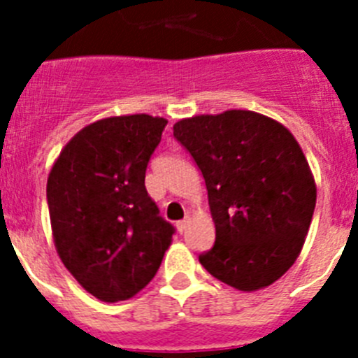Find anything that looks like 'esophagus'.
Instances as JSON below:
<instances>
[{
	"label": "esophagus",
	"mask_w": 358,
	"mask_h": 358,
	"mask_svg": "<svg viewBox=\"0 0 358 358\" xmlns=\"http://www.w3.org/2000/svg\"><path fill=\"white\" fill-rule=\"evenodd\" d=\"M188 224H189V218H185V220H179V222H177V231H179V233H186V229H188Z\"/></svg>",
	"instance_id": "esophagus-1"
}]
</instances>
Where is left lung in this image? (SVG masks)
I'll use <instances>...</instances> for the list:
<instances>
[{"instance_id":"left-lung-1","label":"left lung","mask_w":358,"mask_h":358,"mask_svg":"<svg viewBox=\"0 0 358 358\" xmlns=\"http://www.w3.org/2000/svg\"><path fill=\"white\" fill-rule=\"evenodd\" d=\"M202 172L215 243L202 267L251 292L280 280L301 252L315 210L308 161L289 129L252 110L201 115L173 125Z\"/></svg>"}]
</instances>
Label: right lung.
I'll return each mask as SVG.
<instances>
[{"mask_svg":"<svg viewBox=\"0 0 358 358\" xmlns=\"http://www.w3.org/2000/svg\"><path fill=\"white\" fill-rule=\"evenodd\" d=\"M166 123L148 115L98 120L73 136L50 172L57 252L73 278L106 303L140 292L176 233L145 188Z\"/></svg>","mask_w":358,"mask_h":358,"instance_id":"1","label":"right lung"}]
</instances>
